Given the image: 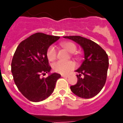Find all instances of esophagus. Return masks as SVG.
I'll use <instances>...</instances> for the list:
<instances>
[{"instance_id":"34e87169","label":"esophagus","mask_w":123,"mask_h":123,"mask_svg":"<svg viewBox=\"0 0 123 123\" xmlns=\"http://www.w3.org/2000/svg\"><path fill=\"white\" fill-rule=\"evenodd\" d=\"M62 77H64V78H67L68 77V75H61Z\"/></svg>"}]
</instances>
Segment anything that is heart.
<instances>
[{
	"mask_svg": "<svg viewBox=\"0 0 123 123\" xmlns=\"http://www.w3.org/2000/svg\"><path fill=\"white\" fill-rule=\"evenodd\" d=\"M60 46L68 51L69 53H72V55H74L77 59H79V55L78 53H74L77 50V45L72 41H66L60 43ZM46 56L48 59L49 61H53L57 58V51L53 46H50L47 50ZM75 64L72 61L67 62L57 61L55 62L52 65L53 70L57 73L61 74H68L72 70H73L75 68Z\"/></svg>",
	"mask_w": 123,
	"mask_h": 123,
	"instance_id": "1",
	"label": "heart"
}]
</instances>
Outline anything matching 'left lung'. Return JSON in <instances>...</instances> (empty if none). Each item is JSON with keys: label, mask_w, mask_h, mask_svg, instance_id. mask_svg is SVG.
I'll return each mask as SVG.
<instances>
[{"label": "left lung", "mask_w": 123, "mask_h": 123, "mask_svg": "<svg viewBox=\"0 0 123 123\" xmlns=\"http://www.w3.org/2000/svg\"><path fill=\"white\" fill-rule=\"evenodd\" d=\"M81 46L84 60L76 72L79 73L76 84L70 86L74 94L84 99L97 95L105 84L109 61L107 53L97 43L78 35L64 37Z\"/></svg>", "instance_id": "left-lung-1"}]
</instances>
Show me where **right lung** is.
<instances>
[{"label":"right lung","instance_id":"obj_1","mask_svg":"<svg viewBox=\"0 0 123 123\" xmlns=\"http://www.w3.org/2000/svg\"><path fill=\"white\" fill-rule=\"evenodd\" d=\"M60 37L36 33L18 44L12 61L14 82L22 95L32 102H40L51 95L61 77L57 73L42 77L50 72L46 52Z\"/></svg>","mask_w":123,"mask_h":123}]
</instances>
